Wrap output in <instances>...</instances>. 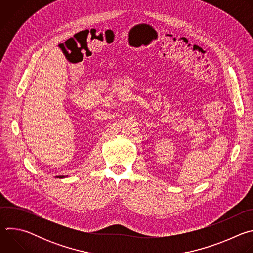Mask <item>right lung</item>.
Instances as JSON below:
<instances>
[{
    "label": "right lung",
    "instance_id": "add662e5",
    "mask_svg": "<svg viewBox=\"0 0 253 253\" xmlns=\"http://www.w3.org/2000/svg\"><path fill=\"white\" fill-rule=\"evenodd\" d=\"M58 177H59V178H64V176H57V178H58Z\"/></svg>",
    "mask_w": 253,
    "mask_h": 253
}]
</instances>
